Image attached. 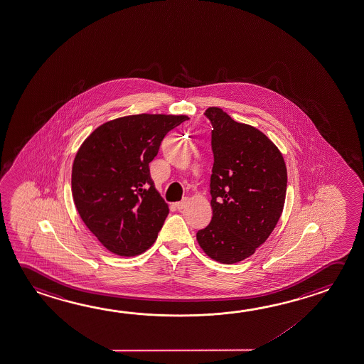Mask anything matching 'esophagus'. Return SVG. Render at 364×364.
Here are the masks:
<instances>
[{
	"label": "esophagus",
	"instance_id": "esophagus-1",
	"mask_svg": "<svg viewBox=\"0 0 364 364\" xmlns=\"http://www.w3.org/2000/svg\"><path fill=\"white\" fill-rule=\"evenodd\" d=\"M186 204H188V199L185 198V199H183V200H180V202L175 203V207L179 209V210H181V209H184L185 207H186Z\"/></svg>",
	"mask_w": 364,
	"mask_h": 364
}]
</instances>
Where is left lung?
I'll list each match as a JSON object with an SVG mask.
<instances>
[{
    "mask_svg": "<svg viewBox=\"0 0 364 364\" xmlns=\"http://www.w3.org/2000/svg\"><path fill=\"white\" fill-rule=\"evenodd\" d=\"M213 125L208 226L198 231L200 249L222 264L251 257L273 232L287 191V167L278 147L252 125L220 107L205 110Z\"/></svg>",
    "mask_w": 364,
    "mask_h": 364,
    "instance_id": "left-lung-1",
    "label": "left lung"
}]
</instances>
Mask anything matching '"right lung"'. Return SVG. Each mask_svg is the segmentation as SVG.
I'll return each mask as SVG.
<instances>
[{"label": "right lung", "instance_id": "1", "mask_svg": "<svg viewBox=\"0 0 364 364\" xmlns=\"http://www.w3.org/2000/svg\"><path fill=\"white\" fill-rule=\"evenodd\" d=\"M188 115L137 114L99 125L72 165V197L99 242L115 255L136 257L157 239L168 215L149 175L168 131Z\"/></svg>", "mask_w": 364, "mask_h": 364}]
</instances>
